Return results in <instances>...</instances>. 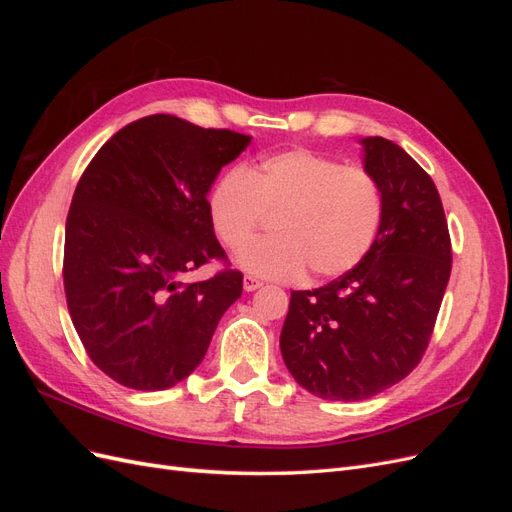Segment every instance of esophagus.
I'll return each mask as SVG.
<instances>
[{
    "mask_svg": "<svg viewBox=\"0 0 512 512\" xmlns=\"http://www.w3.org/2000/svg\"><path fill=\"white\" fill-rule=\"evenodd\" d=\"M260 286H262V282L256 280V277H252V275H245V277H243V290H245V292H254V290H258Z\"/></svg>",
    "mask_w": 512,
    "mask_h": 512,
    "instance_id": "esophagus-1",
    "label": "esophagus"
}]
</instances>
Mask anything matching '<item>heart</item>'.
Listing matches in <instances>:
<instances>
[{"label":"heart","mask_w":512,"mask_h":512,"mask_svg":"<svg viewBox=\"0 0 512 512\" xmlns=\"http://www.w3.org/2000/svg\"><path fill=\"white\" fill-rule=\"evenodd\" d=\"M207 211L213 232L232 252L256 237L267 213H280V237L245 247L237 262L252 275L292 282L307 269L335 277L359 265L376 243L384 200L363 166L286 149L250 170H226L213 183Z\"/></svg>","instance_id":"b5f03b06"}]
</instances>
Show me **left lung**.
<instances>
[{"label":"left lung","instance_id":"obj_1","mask_svg":"<svg viewBox=\"0 0 512 512\" xmlns=\"http://www.w3.org/2000/svg\"><path fill=\"white\" fill-rule=\"evenodd\" d=\"M361 145L384 200L376 243L327 286L292 290L280 335L292 378L331 401L374 397L421 363L453 265L436 183L393 141Z\"/></svg>","mask_w":512,"mask_h":512}]
</instances>
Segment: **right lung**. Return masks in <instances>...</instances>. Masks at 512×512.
I'll use <instances>...</instances> for the list:
<instances>
[{
	"instance_id": "add662e5",
	"label": "right lung",
	"mask_w": 512,
	"mask_h": 512,
	"mask_svg": "<svg viewBox=\"0 0 512 512\" xmlns=\"http://www.w3.org/2000/svg\"><path fill=\"white\" fill-rule=\"evenodd\" d=\"M250 141L149 115L106 141L76 185L64 245L70 318L89 359L128 389L164 391L188 378L241 297V271L194 284L181 275L226 262L207 194Z\"/></svg>"
}]
</instances>
